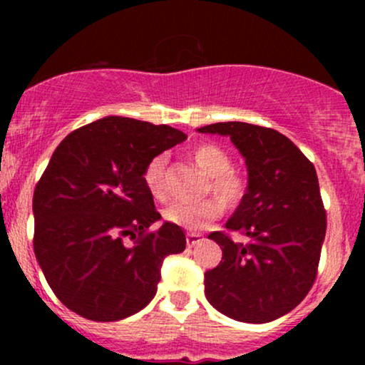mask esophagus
<instances>
[{"label":"esophagus","instance_id":"obj_1","mask_svg":"<svg viewBox=\"0 0 365 365\" xmlns=\"http://www.w3.org/2000/svg\"><path fill=\"white\" fill-rule=\"evenodd\" d=\"M200 240H202V235H200V233H194V232H188L187 233V244L190 245V247L197 245Z\"/></svg>","mask_w":365,"mask_h":365}]
</instances>
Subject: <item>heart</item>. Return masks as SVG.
<instances>
[{"label":"heart","instance_id":"heart-1","mask_svg":"<svg viewBox=\"0 0 365 365\" xmlns=\"http://www.w3.org/2000/svg\"><path fill=\"white\" fill-rule=\"evenodd\" d=\"M197 168L209 178V190L215 194L225 206H237L244 195V178L232 170V158L225 149L216 144H202L192 153ZM165 166L166 158L163 154L153 158L145 166L144 182L154 197L165 195ZM223 207L216 199H204L197 202L175 200L165 209V217L170 223L197 232L221 215Z\"/></svg>","mask_w":365,"mask_h":365}]
</instances>
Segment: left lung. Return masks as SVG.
<instances>
[{
	"instance_id": "obj_1",
	"label": "left lung",
	"mask_w": 365,
	"mask_h": 365,
	"mask_svg": "<svg viewBox=\"0 0 365 365\" xmlns=\"http://www.w3.org/2000/svg\"><path fill=\"white\" fill-rule=\"evenodd\" d=\"M197 132L230 137L247 166V190L226 228L249 244L209 235L223 257L204 274L207 302L235 321L278 319L302 302L317 274L326 212L316 168L273 128L225 121Z\"/></svg>"
}]
</instances>
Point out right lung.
<instances>
[{
	"label": "right lung",
	"mask_w": 365,
	"mask_h": 365,
	"mask_svg": "<svg viewBox=\"0 0 365 365\" xmlns=\"http://www.w3.org/2000/svg\"><path fill=\"white\" fill-rule=\"evenodd\" d=\"M187 139L168 125L104 116L73 130L53 153L32 199L34 254L54 295L91 321L142 311L158 290L161 266L185 250V233L161 220L144 171ZM135 240L125 246L123 238Z\"/></svg>",
	"instance_id": "obj_1"
}]
</instances>
